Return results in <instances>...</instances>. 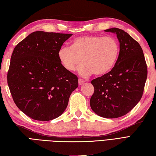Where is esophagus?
I'll return each mask as SVG.
<instances>
[{
    "mask_svg": "<svg viewBox=\"0 0 156 156\" xmlns=\"http://www.w3.org/2000/svg\"><path fill=\"white\" fill-rule=\"evenodd\" d=\"M78 82H79V85H81L83 84V83H85L84 80H83V79H79Z\"/></svg>",
    "mask_w": 156,
    "mask_h": 156,
    "instance_id": "1",
    "label": "esophagus"
}]
</instances>
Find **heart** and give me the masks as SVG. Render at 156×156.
Segmentation results:
<instances>
[{
	"label": "heart",
	"instance_id": "obj_1",
	"mask_svg": "<svg viewBox=\"0 0 156 156\" xmlns=\"http://www.w3.org/2000/svg\"><path fill=\"white\" fill-rule=\"evenodd\" d=\"M120 45L112 36H83L72 41L71 46H62L58 58L67 71H73L81 62L79 73L88 77L93 73L102 75L111 71L119 59Z\"/></svg>",
	"mask_w": 156,
	"mask_h": 156
}]
</instances>
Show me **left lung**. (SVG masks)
Wrapping results in <instances>:
<instances>
[{"instance_id":"left-lung-1","label":"left lung","mask_w":156,"mask_h":156,"mask_svg":"<svg viewBox=\"0 0 156 156\" xmlns=\"http://www.w3.org/2000/svg\"><path fill=\"white\" fill-rule=\"evenodd\" d=\"M105 31L116 34L120 55L111 71L91 81L94 90L90 105L97 115L115 119L126 115L141 99L147 66L141 46L127 32L116 28Z\"/></svg>"}]
</instances>
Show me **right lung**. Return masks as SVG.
<instances>
[{"instance_id":"1","label":"right lung","mask_w":156,"mask_h":156,"mask_svg":"<svg viewBox=\"0 0 156 156\" xmlns=\"http://www.w3.org/2000/svg\"><path fill=\"white\" fill-rule=\"evenodd\" d=\"M73 35L36 31L16 45L7 81L13 100L25 115L49 121L62 115L78 78L61 64L58 51Z\"/></svg>"}]
</instances>
